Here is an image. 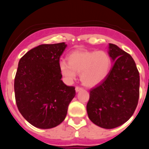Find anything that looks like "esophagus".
<instances>
[{"instance_id":"34e87169","label":"esophagus","mask_w":149,"mask_h":149,"mask_svg":"<svg viewBox=\"0 0 149 149\" xmlns=\"http://www.w3.org/2000/svg\"><path fill=\"white\" fill-rule=\"evenodd\" d=\"M82 89H83V88H82L81 87H80V86H76V92H78V91H81V90H82Z\"/></svg>"}]
</instances>
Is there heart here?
Wrapping results in <instances>:
<instances>
[{"instance_id":"obj_1","label":"heart","mask_w":149,"mask_h":149,"mask_svg":"<svg viewBox=\"0 0 149 149\" xmlns=\"http://www.w3.org/2000/svg\"><path fill=\"white\" fill-rule=\"evenodd\" d=\"M111 65L112 60L106 52L77 50L69 55L68 63L61 61L60 69L68 81L76 79V73H80L84 85L94 86L106 79Z\"/></svg>"}]
</instances>
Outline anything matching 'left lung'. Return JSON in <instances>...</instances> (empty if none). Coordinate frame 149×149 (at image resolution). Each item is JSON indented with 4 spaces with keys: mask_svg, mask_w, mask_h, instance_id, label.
I'll list each match as a JSON object with an SVG mask.
<instances>
[{
    "mask_svg": "<svg viewBox=\"0 0 149 149\" xmlns=\"http://www.w3.org/2000/svg\"><path fill=\"white\" fill-rule=\"evenodd\" d=\"M114 63L106 79L90 90L86 110L90 120L112 129L127 122L133 115L139 99L140 76L130 54L109 44Z\"/></svg>",
    "mask_w": 149,
    "mask_h": 149,
    "instance_id": "8db88e82",
    "label": "left lung"
}]
</instances>
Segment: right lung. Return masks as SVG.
I'll return each instance as SVG.
<instances>
[{"mask_svg":"<svg viewBox=\"0 0 149 149\" xmlns=\"http://www.w3.org/2000/svg\"><path fill=\"white\" fill-rule=\"evenodd\" d=\"M65 42L40 45L20 59L14 79L15 99L22 116L38 128L56 127L65 120L76 95L61 80L60 57Z\"/></svg>","mask_w":149,"mask_h":149,"instance_id":"obj_1","label":"right lung"}]
</instances>
